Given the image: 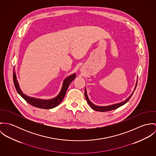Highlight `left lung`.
<instances>
[{
	"mask_svg": "<svg viewBox=\"0 0 156 156\" xmlns=\"http://www.w3.org/2000/svg\"><path fill=\"white\" fill-rule=\"evenodd\" d=\"M137 80L136 81V86H135V88L134 89V91L135 90V89L136 88V86H137ZM133 93L124 101L122 102H121V103H116V104H114V105H109V106H97V105H95L94 104H93L90 100H89V98L88 97V95H87V89L85 88V98L88 103L90 107L94 111H96L99 112H106V111H112V110H114V109H116L121 106H122V105H125L129 100L130 98H131V97L132 96L133 94Z\"/></svg>",
	"mask_w": 156,
	"mask_h": 156,
	"instance_id": "left-lung-1",
	"label": "left lung"
}]
</instances>
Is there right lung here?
<instances>
[{"label": "right lung", "instance_id": "1", "mask_svg": "<svg viewBox=\"0 0 156 156\" xmlns=\"http://www.w3.org/2000/svg\"><path fill=\"white\" fill-rule=\"evenodd\" d=\"M76 78V74L74 73L69 76H68L67 78L64 80L62 87L61 90L59 92V94L55 97L52 99H49V100H43V99H40V98H36L34 97H29L24 94L23 93L22 90L20 88L19 84L18 83V81L17 80L16 77V73H14L13 74V81H14V84L15 86V88L17 90V92L19 94L21 95V97H23L29 104L30 105L41 108V109H50L52 108H54L58 106L61 102L64 99L66 94L67 92V89L71 83V82Z\"/></svg>", "mask_w": 156, "mask_h": 156}]
</instances>
